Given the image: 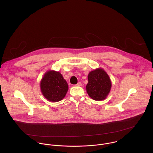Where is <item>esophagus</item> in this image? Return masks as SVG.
Masks as SVG:
<instances>
[{
	"label": "esophagus",
	"mask_w": 153,
	"mask_h": 153,
	"mask_svg": "<svg viewBox=\"0 0 153 153\" xmlns=\"http://www.w3.org/2000/svg\"><path fill=\"white\" fill-rule=\"evenodd\" d=\"M81 85H82L81 82H78V84H76L75 85H76V86H78V87H80V86H81Z\"/></svg>",
	"instance_id": "34e87169"
}]
</instances>
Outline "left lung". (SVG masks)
<instances>
[{
	"label": "left lung",
	"instance_id": "left-lung-1",
	"mask_svg": "<svg viewBox=\"0 0 153 153\" xmlns=\"http://www.w3.org/2000/svg\"><path fill=\"white\" fill-rule=\"evenodd\" d=\"M88 79L86 90L88 95L95 101L105 100L109 94L112 83L109 75L104 69L99 68L91 71Z\"/></svg>",
	"mask_w": 153,
	"mask_h": 153
}]
</instances>
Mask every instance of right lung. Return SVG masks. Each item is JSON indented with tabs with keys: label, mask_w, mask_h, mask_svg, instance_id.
<instances>
[{
	"label": "right lung",
	"mask_w": 153,
	"mask_h": 153,
	"mask_svg": "<svg viewBox=\"0 0 153 153\" xmlns=\"http://www.w3.org/2000/svg\"><path fill=\"white\" fill-rule=\"evenodd\" d=\"M44 97L51 102H58L65 97L68 85L59 72L49 70L46 72L40 83Z\"/></svg>",
	"instance_id": "1"
}]
</instances>
